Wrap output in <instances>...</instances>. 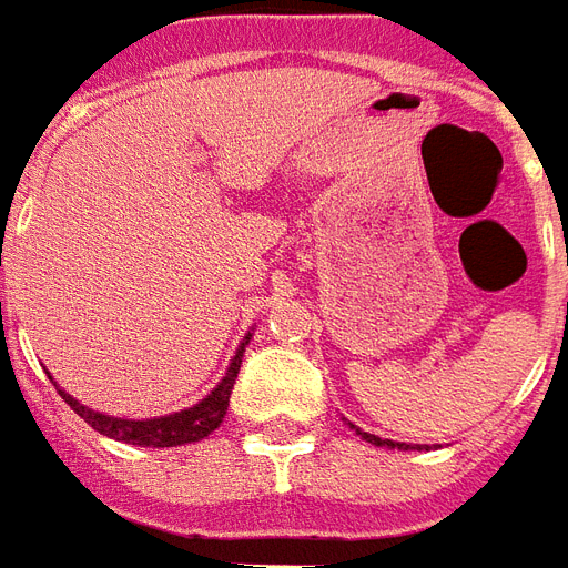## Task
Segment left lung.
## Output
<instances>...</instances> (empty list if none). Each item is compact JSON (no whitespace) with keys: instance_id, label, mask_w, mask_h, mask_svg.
Here are the masks:
<instances>
[{"instance_id":"8db88e82","label":"left lung","mask_w":568,"mask_h":568,"mask_svg":"<svg viewBox=\"0 0 568 568\" xmlns=\"http://www.w3.org/2000/svg\"><path fill=\"white\" fill-rule=\"evenodd\" d=\"M347 425L349 428H356L353 422H347ZM356 434H359L362 440L374 443V446H386V449H395V446H398V449H419V446H407V443H398V440H383V437H377V434H368V430H362V428H356Z\"/></svg>"}]
</instances>
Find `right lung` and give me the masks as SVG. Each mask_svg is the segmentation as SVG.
Wrapping results in <instances>:
<instances>
[{"label": "right lung", "mask_w": 568, "mask_h": 568, "mask_svg": "<svg viewBox=\"0 0 568 568\" xmlns=\"http://www.w3.org/2000/svg\"><path fill=\"white\" fill-rule=\"evenodd\" d=\"M251 335L254 329L239 341L236 356L230 359L227 374L221 377V383L215 389L209 392L206 398L197 400L194 407H185V410L170 413V416H152V419H122V416H106V413H98L87 404H80L74 395H68L65 389H59L57 381L53 386L59 389V395L65 398V404L80 416L83 422H89L98 434H104L110 440L131 443V446H152V449H164V446H185V443L206 440L212 430L219 428L224 416H227L230 392H233V383L239 377V368H242V356H245V347L251 344Z\"/></svg>", "instance_id": "obj_1"}]
</instances>
